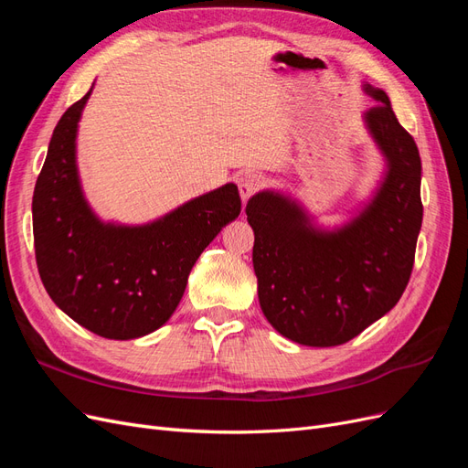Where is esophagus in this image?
<instances>
[{
  "mask_svg": "<svg viewBox=\"0 0 468 468\" xmlns=\"http://www.w3.org/2000/svg\"><path fill=\"white\" fill-rule=\"evenodd\" d=\"M265 186V179L258 172H244L238 177V189L242 195V201H248L253 193H258Z\"/></svg>",
  "mask_w": 468,
  "mask_h": 468,
  "instance_id": "34e87169",
  "label": "esophagus"
}]
</instances>
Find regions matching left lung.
I'll return each instance as SVG.
<instances>
[{
  "mask_svg": "<svg viewBox=\"0 0 468 468\" xmlns=\"http://www.w3.org/2000/svg\"><path fill=\"white\" fill-rule=\"evenodd\" d=\"M377 105L367 129L387 160L373 199L337 230H318L303 207L275 191L246 205L253 271L265 318L292 342L342 346L385 316L408 285L421 229L420 152L388 95L365 83Z\"/></svg>",
  "mask_w": 468,
  "mask_h": 468,
  "instance_id": "left-lung-1",
  "label": "left lung"
}]
</instances>
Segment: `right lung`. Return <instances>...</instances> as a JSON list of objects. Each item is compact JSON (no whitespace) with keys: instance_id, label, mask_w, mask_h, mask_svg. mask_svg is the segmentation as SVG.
Listing matches in <instances>:
<instances>
[{"instance_id":"right-lung-1","label":"right lung","mask_w":468,"mask_h":468,"mask_svg":"<svg viewBox=\"0 0 468 468\" xmlns=\"http://www.w3.org/2000/svg\"><path fill=\"white\" fill-rule=\"evenodd\" d=\"M91 90L52 133L33 195L38 275L50 299L107 339L143 337L174 314L203 250L238 218L234 183L143 226L101 222L81 193L76 136Z\"/></svg>"}]
</instances>
